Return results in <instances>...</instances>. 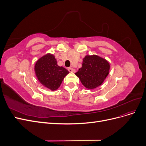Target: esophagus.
I'll return each instance as SVG.
<instances>
[{
	"instance_id": "esophagus-1",
	"label": "esophagus",
	"mask_w": 146,
	"mask_h": 146,
	"mask_svg": "<svg viewBox=\"0 0 146 146\" xmlns=\"http://www.w3.org/2000/svg\"><path fill=\"white\" fill-rule=\"evenodd\" d=\"M68 69V70H69V72H74L75 71H76V70L72 68H69Z\"/></svg>"
}]
</instances>
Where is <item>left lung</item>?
I'll return each mask as SVG.
<instances>
[{"mask_svg":"<svg viewBox=\"0 0 146 146\" xmlns=\"http://www.w3.org/2000/svg\"><path fill=\"white\" fill-rule=\"evenodd\" d=\"M108 61L97 55H87L83 59L82 67L76 74L86 89L91 90L102 84L109 74Z\"/></svg>","mask_w":146,"mask_h":146,"instance_id":"8db88e82","label":"left lung"}]
</instances>
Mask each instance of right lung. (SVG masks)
<instances>
[{"label": "right lung", "instance_id": "right-lung-1", "mask_svg": "<svg viewBox=\"0 0 146 146\" xmlns=\"http://www.w3.org/2000/svg\"><path fill=\"white\" fill-rule=\"evenodd\" d=\"M34 70L38 81L51 91L58 89L64 78L69 73L63 66L57 64L55 56L50 53L36 61Z\"/></svg>", "mask_w": 146, "mask_h": 146}]
</instances>
